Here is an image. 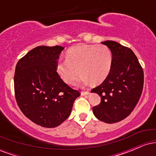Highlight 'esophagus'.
<instances>
[{
    "mask_svg": "<svg viewBox=\"0 0 156 156\" xmlns=\"http://www.w3.org/2000/svg\"><path fill=\"white\" fill-rule=\"evenodd\" d=\"M89 94V92H88V91H82L81 92L82 95H87V94Z\"/></svg>",
    "mask_w": 156,
    "mask_h": 156,
    "instance_id": "esophagus-1",
    "label": "esophagus"
}]
</instances>
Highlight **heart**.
I'll list each match as a JSON object with an SVG mask.
<instances>
[{"label":"heart","instance_id":"1","mask_svg":"<svg viewBox=\"0 0 156 156\" xmlns=\"http://www.w3.org/2000/svg\"><path fill=\"white\" fill-rule=\"evenodd\" d=\"M112 63V52L106 45L81 44L68 50L67 58L57 62L56 70L67 83H72L80 73L79 84H98L108 76Z\"/></svg>","mask_w":156,"mask_h":156}]
</instances>
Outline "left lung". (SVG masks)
I'll return each mask as SVG.
<instances>
[{
    "label": "left lung",
    "mask_w": 156,
    "mask_h": 156,
    "mask_svg": "<svg viewBox=\"0 0 156 156\" xmlns=\"http://www.w3.org/2000/svg\"><path fill=\"white\" fill-rule=\"evenodd\" d=\"M102 44L112 51V63L106 78L91 90L101 98V103L92 111L101 121L115 123L128 117L136 105L142 93L144 72L129 48L110 40Z\"/></svg>",
    "instance_id": "obj_1"
}]
</instances>
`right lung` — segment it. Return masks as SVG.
Listing matches in <instances>:
<instances>
[{
  "label": "right lung",
  "instance_id": "1",
  "mask_svg": "<svg viewBox=\"0 0 156 156\" xmlns=\"http://www.w3.org/2000/svg\"><path fill=\"white\" fill-rule=\"evenodd\" d=\"M62 46H39L18 61L15 67V94L20 109L36 124L55 128L69 117L80 95L60 78L56 64Z\"/></svg>",
  "mask_w": 156,
  "mask_h": 156
}]
</instances>
